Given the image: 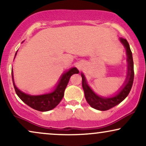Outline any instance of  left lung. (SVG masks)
<instances>
[{
  "mask_svg": "<svg viewBox=\"0 0 146 146\" xmlns=\"http://www.w3.org/2000/svg\"><path fill=\"white\" fill-rule=\"evenodd\" d=\"M121 43L123 45L126 50L127 61V73L125 80L118 90L117 93L111 97H103L96 94L91 88L88 86L86 79L84 74L81 73L82 78V88L84 92V96L87 103L89 104L94 109L99 111H107L111 108L114 107L123 101L128 96L130 90L131 89L134 78L133 61L131 51L130 50L129 45L125 39H119Z\"/></svg>",
  "mask_w": 146,
  "mask_h": 146,
  "instance_id": "8db88e82",
  "label": "left lung"
}]
</instances>
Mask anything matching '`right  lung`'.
<instances>
[{
	"instance_id": "add662e5",
	"label": "right lung",
	"mask_w": 146,
	"mask_h": 146,
	"mask_svg": "<svg viewBox=\"0 0 146 146\" xmlns=\"http://www.w3.org/2000/svg\"><path fill=\"white\" fill-rule=\"evenodd\" d=\"M16 55L17 52L15 54V56H16ZM78 70L76 68H72L68 71L62 74L58 83H57L56 86H55L54 90L52 92H50V93L40 94V95H31V94L25 93L19 89L15 84L13 70L12 78L15 92H16L19 97L25 103L37 111H48L54 109L60 103L64 96V90H65L68 83L69 82L70 78L74 74H78Z\"/></svg>"
}]
</instances>
